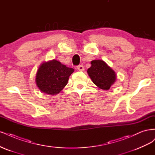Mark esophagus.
I'll return each instance as SVG.
<instances>
[{
    "instance_id": "34e87169",
    "label": "esophagus",
    "mask_w": 155,
    "mask_h": 155,
    "mask_svg": "<svg viewBox=\"0 0 155 155\" xmlns=\"http://www.w3.org/2000/svg\"><path fill=\"white\" fill-rule=\"evenodd\" d=\"M77 69L78 71H84V67L83 65H79V66H77Z\"/></svg>"
}]
</instances>
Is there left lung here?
I'll use <instances>...</instances> for the list:
<instances>
[{"label": "left lung", "mask_w": 155, "mask_h": 155, "mask_svg": "<svg viewBox=\"0 0 155 155\" xmlns=\"http://www.w3.org/2000/svg\"><path fill=\"white\" fill-rule=\"evenodd\" d=\"M87 73L93 82L103 90H108L116 81V73L113 69L101 60H94Z\"/></svg>", "instance_id": "8db88e82"}]
</instances>
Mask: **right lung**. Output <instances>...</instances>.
Here are the masks:
<instances>
[{"mask_svg":"<svg viewBox=\"0 0 155 155\" xmlns=\"http://www.w3.org/2000/svg\"><path fill=\"white\" fill-rule=\"evenodd\" d=\"M74 72L57 60L43 62L36 74V84L42 92L54 95L61 92L66 86L69 77Z\"/></svg>","mask_w":155,"mask_h":155,"instance_id":"right-lung-1","label":"right lung"}]
</instances>
